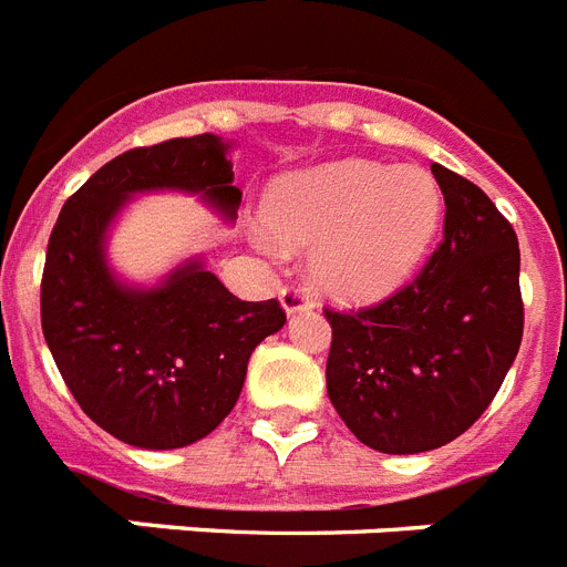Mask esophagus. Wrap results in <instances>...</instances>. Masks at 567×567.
<instances>
[{"label": "esophagus", "instance_id": "esophagus-1", "mask_svg": "<svg viewBox=\"0 0 567 567\" xmlns=\"http://www.w3.org/2000/svg\"><path fill=\"white\" fill-rule=\"evenodd\" d=\"M279 299H282V308L288 313L306 311V308H311L313 302L308 288H302V285H288V288H282V291H279Z\"/></svg>", "mask_w": 567, "mask_h": 567}]
</instances>
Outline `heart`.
<instances>
[{"label": "heart", "mask_w": 567, "mask_h": 567, "mask_svg": "<svg viewBox=\"0 0 567 567\" xmlns=\"http://www.w3.org/2000/svg\"><path fill=\"white\" fill-rule=\"evenodd\" d=\"M444 218L430 173L340 161L279 181L265 225L288 247H317L313 276L340 299L363 302L401 288L421 268Z\"/></svg>", "instance_id": "b5f03b06"}]
</instances>
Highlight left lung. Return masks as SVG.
<instances>
[{"instance_id": "left-lung-1", "label": "left lung", "mask_w": 567, "mask_h": 567, "mask_svg": "<svg viewBox=\"0 0 567 567\" xmlns=\"http://www.w3.org/2000/svg\"><path fill=\"white\" fill-rule=\"evenodd\" d=\"M444 239L421 274L357 311L326 308L328 398L357 441L412 455L467 432L502 389L525 331L516 230L482 187L432 164Z\"/></svg>"}]
</instances>
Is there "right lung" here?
<instances>
[{
	"label": "right lung",
	"instance_id": "obj_1",
	"mask_svg": "<svg viewBox=\"0 0 567 567\" xmlns=\"http://www.w3.org/2000/svg\"><path fill=\"white\" fill-rule=\"evenodd\" d=\"M187 189L236 216L227 144L216 135L137 146L103 164L63 204L42 270L51 357L85 415L123 444L175 450L210 435L245 386L247 360L285 326L279 299L245 302L187 261L137 291L109 274L103 239L132 193Z\"/></svg>",
	"mask_w": 567,
	"mask_h": 567
}]
</instances>
